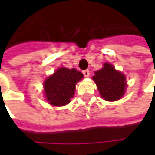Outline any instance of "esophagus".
<instances>
[{"instance_id":"34e87169","label":"esophagus","mask_w":155,"mask_h":155,"mask_svg":"<svg viewBox=\"0 0 155 155\" xmlns=\"http://www.w3.org/2000/svg\"><path fill=\"white\" fill-rule=\"evenodd\" d=\"M83 74H84V76L85 78H88V77L90 76V71H89V70L84 71H83Z\"/></svg>"}]
</instances>
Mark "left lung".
Returning a JSON list of instances; mask_svg holds the SVG:
<instances>
[{
	"instance_id": "obj_1",
	"label": "left lung",
	"mask_w": 155,
	"mask_h": 155,
	"mask_svg": "<svg viewBox=\"0 0 155 155\" xmlns=\"http://www.w3.org/2000/svg\"><path fill=\"white\" fill-rule=\"evenodd\" d=\"M92 78L104 100L116 101L124 95L126 78L122 73L116 71L110 64L105 63L104 68L96 71Z\"/></svg>"
}]
</instances>
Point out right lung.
Wrapping results in <instances>:
<instances>
[{"label":"right lung","instance_id":"obj_1","mask_svg":"<svg viewBox=\"0 0 155 155\" xmlns=\"http://www.w3.org/2000/svg\"><path fill=\"white\" fill-rule=\"evenodd\" d=\"M83 78V74L76 69H58L44 83L47 101L54 106L69 104L74 96L76 84Z\"/></svg>","mask_w":155,"mask_h":155}]
</instances>
